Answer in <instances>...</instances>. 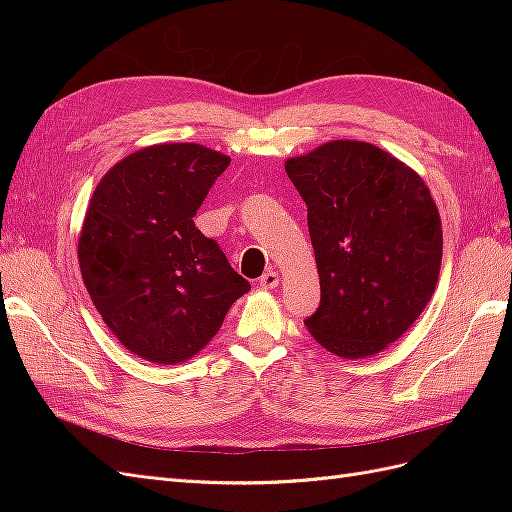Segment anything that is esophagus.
<instances>
[{
  "label": "esophagus",
  "mask_w": 512,
  "mask_h": 512,
  "mask_svg": "<svg viewBox=\"0 0 512 512\" xmlns=\"http://www.w3.org/2000/svg\"><path fill=\"white\" fill-rule=\"evenodd\" d=\"M258 284H260V288L273 290V288H277V284H280V275H277V271H267L265 275L260 277Z\"/></svg>",
  "instance_id": "obj_1"
}]
</instances>
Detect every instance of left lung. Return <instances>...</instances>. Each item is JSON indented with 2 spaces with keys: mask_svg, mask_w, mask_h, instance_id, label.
Wrapping results in <instances>:
<instances>
[{
  "mask_svg": "<svg viewBox=\"0 0 512 512\" xmlns=\"http://www.w3.org/2000/svg\"><path fill=\"white\" fill-rule=\"evenodd\" d=\"M307 205L320 307L305 320L342 359L389 348L423 314L442 265V222L423 177L371 143L329 141L286 160Z\"/></svg>",
  "mask_w": 512,
  "mask_h": 512,
  "instance_id": "left-lung-1",
  "label": "left lung"
}]
</instances>
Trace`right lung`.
I'll return each instance as SVG.
<instances>
[{
	"instance_id": "add662e5",
	"label": "right lung",
	"mask_w": 512,
	"mask_h": 512,
	"mask_svg": "<svg viewBox=\"0 0 512 512\" xmlns=\"http://www.w3.org/2000/svg\"><path fill=\"white\" fill-rule=\"evenodd\" d=\"M230 158L160 143L119 160L96 185L79 235L91 301L121 346L158 365L192 359L250 282L194 215Z\"/></svg>"
}]
</instances>
